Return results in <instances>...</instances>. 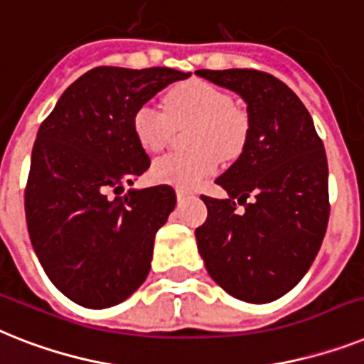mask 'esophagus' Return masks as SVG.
Instances as JSON below:
<instances>
[{
    "instance_id": "obj_1",
    "label": "esophagus",
    "mask_w": 364,
    "mask_h": 364,
    "mask_svg": "<svg viewBox=\"0 0 364 364\" xmlns=\"http://www.w3.org/2000/svg\"><path fill=\"white\" fill-rule=\"evenodd\" d=\"M176 194H177V198H179V200H183V198L191 196L192 192H191V191H187V188H183V187H177V188H176Z\"/></svg>"
}]
</instances>
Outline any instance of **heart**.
<instances>
[{"label": "heart", "mask_w": 364, "mask_h": 364, "mask_svg": "<svg viewBox=\"0 0 364 364\" xmlns=\"http://www.w3.org/2000/svg\"><path fill=\"white\" fill-rule=\"evenodd\" d=\"M164 108L144 102L131 119L132 134L147 153L161 151L172 138L173 125L192 123L191 151H173L156 159L151 173L156 181L194 187L217 172L220 159L235 161L249 144L250 119L233 105L228 91L205 80L192 78L170 87Z\"/></svg>", "instance_id": "heart-1"}]
</instances>
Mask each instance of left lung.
<instances>
[{
  "mask_svg": "<svg viewBox=\"0 0 364 364\" xmlns=\"http://www.w3.org/2000/svg\"><path fill=\"white\" fill-rule=\"evenodd\" d=\"M196 75L239 93L250 119L243 155L217 179L230 198L202 194L208 218L196 228L198 250L230 295L269 303L303 279L326 235L331 203L323 141L299 97L273 75L254 69Z\"/></svg>",
  "mask_w": 364,
  "mask_h": 364,
  "instance_id": "1",
  "label": "left lung"
}]
</instances>
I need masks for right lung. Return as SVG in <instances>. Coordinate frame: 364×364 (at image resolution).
I'll use <instances>...</instances> for the list:
<instances>
[{
	"mask_svg": "<svg viewBox=\"0 0 364 364\" xmlns=\"http://www.w3.org/2000/svg\"><path fill=\"white\" fill-rule=\"evenodd\" d=\"M191 73L97 67L41 123L23 191L31 245L52 284L87 309L125 301L151 267L153 243L176 191H125L151 159L132 134L140 105Z\"/></svg>",
	"mask_w": 364,
	"mask_h": 364,
	"instance_id": "right-lung-1",
	"label": "right lung"
}]
</instances>
